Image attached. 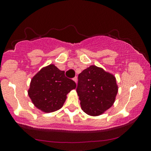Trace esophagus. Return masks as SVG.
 Here are the masks:
<instances>
[{
  "instance_id": "esophagus-1",
  "label": "esophagus",
  "mask_w": 151,
  "mask_h": 151,
  "mask_svg": "<svg viewBox=\"0 0 151 151\" xmlns=\"http://www.w3.org/2000/svg\"><path fill=\"white\" fill-rule=\"evenodd\" d=\"M73 80H74V81H75L76 83H77V77H75L74 78H73Z\"/></svg>"
}]
</instances>
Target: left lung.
<instances>
[{"label": "left lung", "instance_id": "obj_1", "mask_svg": "<svg viewBox=\"0 0 151 151\" xmlns=\"http://www.w3.org/2000/svg\"><path fill=\"white\" fill-rule=\"evenodd\" d=\"M77 92L81 109L99 116L112 106L118 93L116 77L101 67L91 65L78 76Z\"/></svg>", "mask_w": 151, "mask_h": 151}]
</instances>
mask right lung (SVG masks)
<instances>
[{
	"instance_id": "1",
	"label": "right lung",
	"mask_w": 151,
	"mask_h": 151,
	"mask_svg": "<svg viewBox=\"0 0 151 151\" xmlns=\"http://www.w3.org/2000/svg\"><path fill=\"white\" fill-rule=\"evenodd\" d=\"M76 88V83L65 77L56 66L43 67L31 79L28 95L35 106L45 113L61 109L67 94Z\"/></svg>"
}]
</instances>
